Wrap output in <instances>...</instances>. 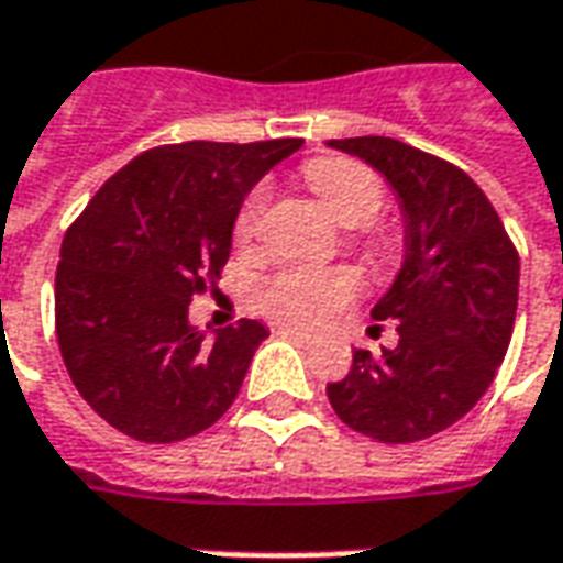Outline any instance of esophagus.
<instances>
[{"instance_id": "1", "label": "esophagus", "mask_w": 563, "mask_h": 563, "mask_svg": "<svg viewBox=\"0 0 563 563\" xmlns=\"http://www.w3.org/2000/svg\"><path fill=\"white\" fill-rule=\"evenodd\" d=\"M278 336H285V340H294V343H300V346H309V343H316V336L306 331H297V328H290V324H282V328H275Z\"/></svg>"}]
</instances>
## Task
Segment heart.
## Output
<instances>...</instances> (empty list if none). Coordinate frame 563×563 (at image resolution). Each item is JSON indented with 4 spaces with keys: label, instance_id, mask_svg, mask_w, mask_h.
<instances>
[{
    "label": "heart",
    "instance_id": "b5f03b06",
    "mask_svg": "<svg viewBox=\"0 0 563 563\" xmlns=\"http://www.w3.org/2000/svg\"><path fill=\"white\" fill-rule=\"evenodd\" d=\"M303 177L319 192L321 201L336 214V220H343L346 227L362 223L364 244H371L377 254L398 251V232L371 220L386 199V189H383L377 170L355 162V158L321 156L306 162ZM263 201H266L263 186L251 189L247 199L242 201V208L235 214V239L239 242H247L257 232ZM358 294H362V282L349 269L290 266V269H282L260 285L257 303L273 319L324 328V324L340 319V312Z\"/></svg>",
    "mask_w": 563,
    "mask_h": 563
}]
</instances>
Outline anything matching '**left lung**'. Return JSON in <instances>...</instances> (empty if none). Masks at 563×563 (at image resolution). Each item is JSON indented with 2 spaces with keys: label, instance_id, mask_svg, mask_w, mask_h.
I'll return each mask as SVG.
<instances>
[{
  "label": "left lung",
  "instance_id": "left-lung-1",
  "mask_svg": "<svg viewBox=\"0 0 563 563\" xmlns=\"http://www.w3.org/2000/svg\"><path fill=\"white\" fill-rule=\"evenodd\" d=\"M393 184L407 223L405 266L374 306L398 321V346L355 349L352 371L328 383L349 429L410 444L463 420L490 389L518 309V251L482 186L444 158L393 137H346Z\"/></svg>",
  "mask_w": 563,
  "mask_h": 563
}]
</instances>
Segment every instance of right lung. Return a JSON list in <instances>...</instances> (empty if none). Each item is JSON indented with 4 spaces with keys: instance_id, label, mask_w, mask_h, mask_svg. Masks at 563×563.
Segmentation results:
<instances>
[{
    "instance_id": "add662e5",
    "label": "right lung",
    "mask_w": 563,
    "mask_h": 563,
    "mask_svg": "<svg viewBox=\"0 0 563 563\" xmlns=\"http://www.w3.org/2000/svg\"><path fill=\"white\" fill-rule=\"evenodd\" d=\"M300 137L153 146L97 189L69 223L54 275V328L69 379L97 417L143 444L214 426L269 336L260 321L214 343L189 324L214 288L247 189Z\"/></svg>"
}]
</instances>
